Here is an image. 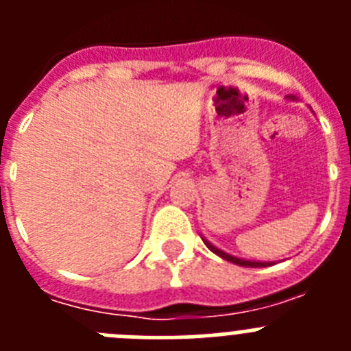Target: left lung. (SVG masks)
<instances>
[{
    "instance_id": "1",
    "label": "left lung",
    "mask_w": 351,
    "mask_h": 351,
    "mask_svg": "<svg viewBox=\"0 0 351 351\" xmlns=\"http://www.w3.org/2000/svg\"><path fill=\"white\" fill-rule=\"evenodd\" d=\"M288 100H297V98L295 96H288ZM200 237H202L204 244H206V246L213 251L214 255H218L219 258L226 260V262H232V263H235V265H241V267H269V265H272V263H274V262H260V260L239 258V256H234V255H230V253H226V251L216 247L213 243H209V241H207L204 235H200Z\"/></svg>"
}]
</instances>
